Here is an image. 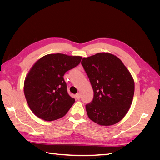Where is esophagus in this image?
Masks as SVG:
<instances>
[{"label": "esophagus", "instance_id": "obj_1", "mask_svg": "<svg viewBox=\"0 0 160 160\" xmlns=\"http://www.w3.org/2000/svg\"><path fill=\"white\" fill-rule=\"evenodd\" d=\"M80 98H81V95H80V93H77L76 95H75V98L77 99V100H79V99H80Z\"/></svg>", "mask_w": 160, "mask_h": 160}]
</instances>
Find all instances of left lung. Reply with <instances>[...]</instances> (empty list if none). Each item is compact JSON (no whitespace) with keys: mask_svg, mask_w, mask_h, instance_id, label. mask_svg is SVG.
<instances>
[{"mask_svg":"<svg viewBox=\"0 0 160 160\" xmlns=\"http://www.w3.org/2000/svg\"><path fill=\"white\" fill-rule=\"evenodd\" d=\"M94 92L86 105L89 118L103 126L120 122L132 103L135 83L119 58L109 52H98L81 61Z\"/></svg>","mask_w":160,"mask_h":160,"instance_id":"1","label":"left lung"}]
</instances>
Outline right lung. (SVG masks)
<instances>
[{"label":"right lung","instance_id":"obj_1","mask_svg":"<svg viewBox=\"0 0 160 160\" xmlns=\"http://www.w3.org/2000/svg\"><path fill=\"white\" fill-rule=\"evenodd\" d=\"M82 57L62 53L38 59L25 77V93L28 107L37 117L47 122L61 118L75 103L67 91L65 72L78 65Z\"/></svg>","mask_w":160,"mask_h":160}]
</instances>
